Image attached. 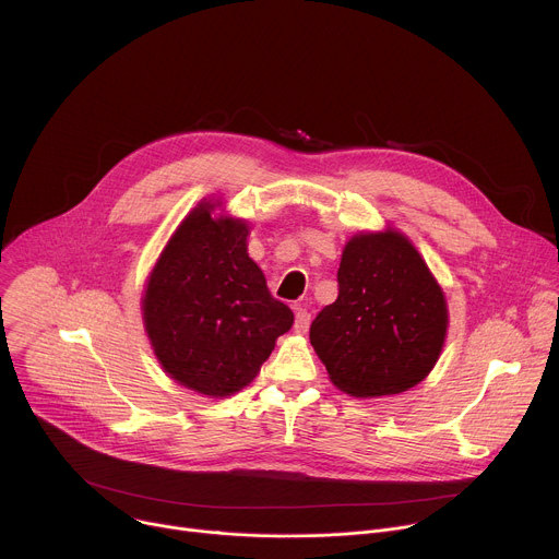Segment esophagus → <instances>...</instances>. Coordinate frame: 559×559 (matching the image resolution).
Wrapping results in <instances>:
<instances>
[{
  "instance_id": "obj_1",
  "label": "esophagus",
  "mask_w": 559,
  "mask_h": 559,
  "mask_svg": "<svg viewBox=\"0 0 559 559\" xmlns=\"http://www.w3.org/2000/svg\"><path fill=\"white\" fill-rule=\"evenodd\" d=\"M294 311H296L294 328H296V332H298V334H305V332H307V328H309V318H311V313H309L302 305H296V307H294Z\"/></svg>"
}]
</instances>
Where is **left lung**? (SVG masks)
Here are the masks:
<instances>
[{
  "label": "left lung",
  "mask_w": 559,
  "mask_h": 559,
  "mask_svg": "<svg viewBox=\"0 0 559 559\" xmlns=\"http://www.w3.org/2000/svg\"><path fill=\"white\" fill-rule=\"evenodd\" d=\"M444 336V296L416 248L391 229L358 234L345 246L338 298L309 328L332 382L356 397L401 393L425 380Z\"/></svg>",
  "instance_id": "obj_1"
}]
</instances>
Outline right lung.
<instances>
[{
  "instance_id": "right-lung-1",
  "label": "right lung",
  "mask_w": 559,
  "mask_h": 559,
  "mask_svg": "<svg viewBox=\"0 0 559 559\" xmlns=\"http://www.w3.org/2000/svg\"><path fill=\"white\" fill-rule=\"evenodd\" d=\"M201 203L175 231L143 298L156 358L183 386L229 395L254 380L294 323L248 257V225Z\"/></svg>"
}]
</instances>
